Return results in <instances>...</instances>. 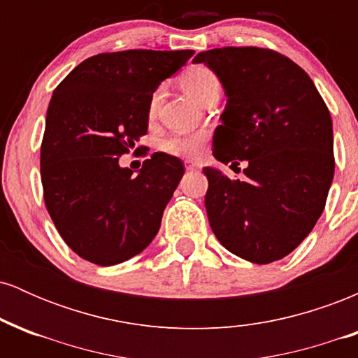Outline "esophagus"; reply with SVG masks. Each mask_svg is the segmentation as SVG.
<instances>
[{"instance_id":"esophagus-1","label":"esophagus","mask_w":358,"mask_h":358,"mask_svg":"<svg viewBox=\"0 0 358 358\" xmlns=\"http://www.w3.org/2000/svg\"><path fill=\"white\" fill-rule=\"evenodd\" d=\"M185 168H187L188 171H196L202 168V165H199V163H195V162H185Z\"/></svg>"}]
</instances>
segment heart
<instances>
[{
	"instance_id": "heart-1",
	"label": "heart",
	"mask_w": 358,
	"mask_h": 358,
	"mask_svg": "<svg viewBox=\"0 0 358 358\" xmlns=\"http://www.w3.org/2000/svg\"><path fill=\"white\" fill-rule=\"evenodd\" d=\"M182 85L187 92H190L200 102H203L215 90H220V82L217 76L205 65H193V67L187 69L182 73ZM162 97L163 87L155 89L150 97V104H148V113L151 117H155L158 113ZM205 141H207V133H203V131H200V133H176L163 139L159 148L168 155L193 159L202 155Z\"/></svg>"
}]
</instances>
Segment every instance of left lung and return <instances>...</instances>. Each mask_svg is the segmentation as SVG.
Listing matches in <instances>:
<instances>
[{
  "label": "left lung",
  "instance_id": "obj_1",
  "mask_svg": "<svg viewBox=\"0 0 358 358\" xmlns=\"http://www.w3.org/2000/svg\"><path fill=\"white\" fill-rule=\"evenodd\" d=\"M215 72L227 104L213 156L248 162L245 182L205 166L208 222L225 249L256 264L282 259L322 215L335 171L334 127L313 80L281 53L224 47L193 59Z\"/></svg>",
  "mask_w": 358,
  "mask_h": 358
}]
</instances>
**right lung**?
I'll return each mask as SVG.
<instances>
[{"label": "right lung", "mask_w": 358, "mask_h": 358, "mask_svg": "<svg viewBox=\"0 0 358 358\" xmlns=\"http://www.w3.org/2000/svg\"><path fill=\"white\" fill-rule=\"evenodd\" d=\"M193 50H124L89 57L53 90L40 150L43 199L57 231L97 266L150 245L185 173L182 159L153 153L138 175L119 166L148 133L153 90Z\"/></svg>", "instance_id": "add662e5"}]
</instances>
